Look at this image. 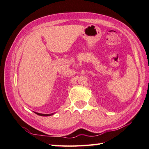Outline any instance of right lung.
<instances>
[{"label":"right lung","mask_w":149,"mask_h":149,"mask_svg":"<svg viewBox=\"0 0 149 149\" xmlns=\"http://www.w3.org/2000/svg\"><path fill=\"white\" fill-rule=\"evenodd\" d=\"M36 114H37L38 115H40V116H44V117H47V116H51L53 115V113L52 114H42V113H36V112H34Z\"/></svg>","instance_id":"right-lung-1"}]
</instances>
